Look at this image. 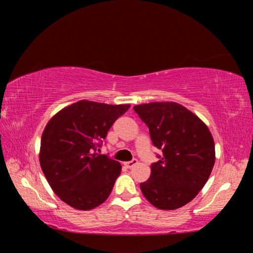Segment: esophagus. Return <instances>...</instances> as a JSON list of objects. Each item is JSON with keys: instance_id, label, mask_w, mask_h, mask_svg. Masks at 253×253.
Segmentation results:
<instances>
[{"instance_id": "obj_1", "label": "esophagus", "mask_w": 253, "mask_h": 253, "mask_svg": "<svg viewBox=\"0 0 253 253\" xmlns=\"http://www.w3.org/2000/svg\"><path fill=\"white\" fill-rule=\"evenodd\" d=\"M137 164H138V161H137V160H132V161H130V162L124 163V166H125L126 169H132V168H134V166L137 165Z\"/></svg>"}]
</instances>
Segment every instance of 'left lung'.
<instances>
[{
  "instance_id": "obj_1",
  "label": "left lung",
  "mask_w": 253,
  "mask_h": 253,
  "mask_svg": "<svg viewBox=\"0 0 253 253\" xmlns=\"http://www.w3.org/2000/svg\"><path fill=\"white\" fill-rule=\"evenodd\" d=\"M146 124L154 146L163 156L140 183L149 203L176 210L191 202L208 182L215 162V146L208 126L177 102H149L134 107Z\"/></svg>"
}]
</instances>
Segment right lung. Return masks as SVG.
<instances>
[{
    "instance_id": "add662e5",
    "label": "right lung",
    "mask_w": 253,
    "mask_h": 253,
    "mask_svg": "<svg viewBox=\"0 0 253 253\" xmlns=\"http://www.w3.org/2000/svg\"><path fill=\"white\" fill-rule=\"evenodd\" d=\"M130 105L80 100L58 111L41 137V169L63 202L81 211L99 207L113 190L121 163L95 151Z\"/></svg>"
}]
</instances>
